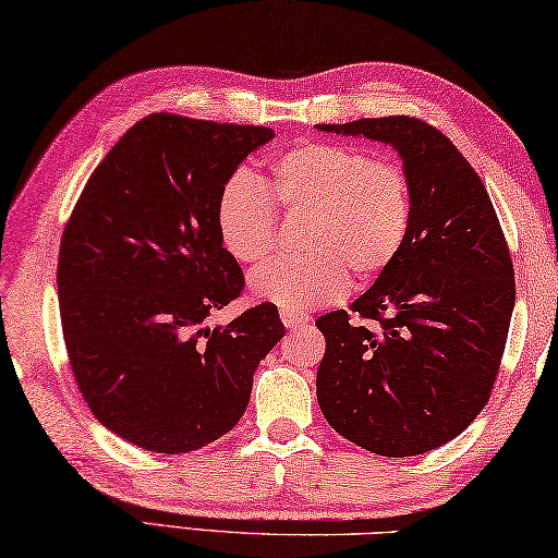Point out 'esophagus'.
Segmentation results:
<instances>
[{
  "mask_svg": "<svg viewBox=\"0 0 558 558\" xmlns=\"http://www.w3.org/2000/svg\"><path fill=\"white\" fill-rule=\"evenodd\" d=\"M281 322H284V326L289 328V331H296V328H304L308 326V318L306 314H296V312H281Z\"/></svg>",
  "mask_w": 558,
  "mask_h": 558,
  "instance_id": "obj_1",
  "label": "esophagus"
}]
</instances>
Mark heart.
I'll use <instances>...</instances> for the list:
<instances>
[{"instance_id": "heart-1", "label": "heart", "mask_w": 558, "mask_h": 558, "mask_svg": "<svg viewBox=\"0 0 558 558\" xmlns=\"http://www.w3.org/2000/svg\"><path fill=\"white\" fill-rule=\"evenodd\" d=\"M413 185L396 160L355 145L299 143L269 166L267 190L236 170L219 190L215 225L225 252L240 264L271 254L279 216L301 217V254L252 274V294L287 312L331 304L353 281L365 287L403 252L413 227Z\"/></svg>"}]
</instances>
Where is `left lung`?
<instances>
[{
    "instance_id": "8db88e82",
    "label": "left lung",
    "mask_w": 558,
    "mask_h": 558,
    "mask_svg": "<svg viewBox=\"0 0 558 558\" xmlns=\"http://www.w3.org/2000/svg\"><path fill=\"white\" fill-rule=\"evenodd\" d=\"M318 128L398 148L415 207L396 264L351 312L316 318L318 405L363 450L423 454L458 437L492 396L514 308L507 236L485 182L435 125L383 116Z\"/></svg>"
}]
</instances>
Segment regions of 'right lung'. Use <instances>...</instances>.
Masks as SVG:
<instances>
[{
  "label": "right lung",
  "mask_w": 558,
  "mask_h": 558,
  "mask_svg": "<svg viewBox=\"0 0 558 558\" xmlns=\"http://www.w3.org/2000/svg\"><path fill=\"white\" fill-rule=\"evenodd\" d=\"M271 135L145 116L90 172L63 227L57 284L71 373L98 423L143 450L193 452L230 433L259 361L284 336L274 304L205 326L244 289L219 242L217 195Z\"/></svg>",
  "instance_id": "obj_1"
}]
</instances>
